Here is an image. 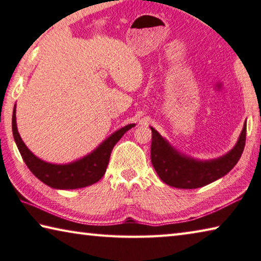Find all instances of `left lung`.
Here are the masks:
<instances>
[{
    "instance_id": "8db88e82",
    "label": "left lung",
    "mask_w": 261,
    "mask_h": 261,
    "mask_svg": "<svg viewBox=\"0 0 261 261\" xmlns=\"http://www.w3.org/2000/svg\"><path fill=\"white\" fill-rule=\"evenodd\" d=\"M152 129L151 160L163 182L178 189H197L210 184L228 174L242 156L246 140V123L236 146L222 158L211 161H197L180 155Z\"/></svg>"
}]
</instances>
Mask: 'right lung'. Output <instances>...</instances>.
<instances>
[{
	"label": "right lung",
	"mask_w": 261,
	"mask_h": 261,
	"mask_svg": "<svg viewBox=\"0 0 261 261\" xmlns=\"http://www.w3.org/2000/svg\"><path fill=\"white\" fill-rule=\"evenodd\" d=\"M134 126L135 124H129L122 127L108 139H106L94 152L81 160L69 165H51L38 159L25 146L17 130L16 106L12 113V134L26 166L35 177H38L48 187L61 190L85 188L100 180L107 169L113 147L122 138V136Z\"/></svg>",
	"instance_id": "add662e5"
}]
</instances>
